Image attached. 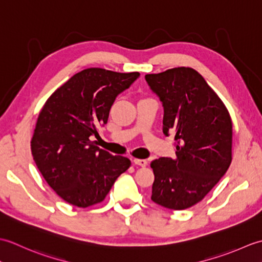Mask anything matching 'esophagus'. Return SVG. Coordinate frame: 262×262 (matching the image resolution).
Segmentation results:
<instances>
[{"instance_id": "34e87169", "label": "esophagus", "mask_w": 262, "mask_h": 262, "mask_svg": "<svg viewBox=\"0 0 262 262\" xmlns=\"http://www.w3.org/2000/svg\"><path fill=\"white\" fill-rule=\"evenodd\" d=\"M133 162H134L136 165H140V166H146L147 165L146 160H142V159H134Z\"/></svg>"}]
</instances>
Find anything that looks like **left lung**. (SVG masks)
<instances>
[{
    "label": "left lung",
    "mask_w": 262,
    "mask_h": 262,
    "mask_svg": "<svg viewBox=\"0 0 262 262\" xmlns=\"http://www.w3.org/2000/svg\"><path fill=\"white\" fill-rule=\"evenodd\" d=\"M163 104V133L174 134L176 158L152 161L151 199L173 210L196 205L225 174L232 161V119L204 77L190 68L146 74Z\"/></svg>",
    "instance_id": "1"
}]
</instances>
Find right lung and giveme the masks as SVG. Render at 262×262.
I'll list each match as a JSON object with an SVG mask.
<instances>
[{
  "label": "right lung",
  "instance_id": "1",
  "mask_svg": "<svg viewBox=\"0 0 262 262\" xmlns=\"http://www.w3.org/2000/svg\"><path fill=\"white\" fill-rule=\"evenodd\" d=\"M138 72L83 70L59 86L38 116L31 153L53 190L69 204L85 208L101 203L130 160L99 148L91 136L107 124L111 105Z\"/></svg>",
  "mask_w": 262,
  "mask_h": 262
}]
</instances>
